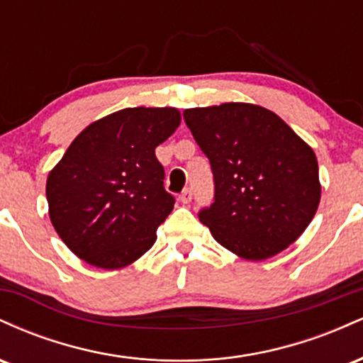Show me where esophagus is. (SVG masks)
Here are the masks:
<instances>
[{
	"instance_id": "34e87169",
	"label": "esophagus",
	"mask_w": 363,
	"mask_h": 363,
	"mask_svg": "<svg viewBox=\"0 0 363 363\" xmlns=\"http://www.w3.org/2000/svg\"><path fill=\"white\" fill-rule=\"evenodd\" d=\"M191 199H193V193H191V189H184L181 193V196H179V201H181L182 205H187Z\"/></svg>"
}]
</instances>
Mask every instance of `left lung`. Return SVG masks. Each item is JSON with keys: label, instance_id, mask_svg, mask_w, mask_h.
Returning <instances> with one entry per match:
<instances>
[{"label": "left lung", "instance_id": "left-lung-1", "mask_svg": "<svg viewBox=\"0 0 363 363\" xmlns=\"http://www.w3.org/2000/svg\"><path fill=\"white\" fill-rule=\"evenodd\" d=\"M184 121L215 177V201L199 211V222L242 259L285 251L318 211L314 150L280 116L256 104L194 107L184 111Z\"/></svg>", "mask_w": 363, "mask_h": 363}]
</instances>
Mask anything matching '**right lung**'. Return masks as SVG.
<instances>
[{"instance_id": "1", "label": "right lung", "mask_w": 363, "mask_h": 363, "mask_svg": "<svg viewBox=\"0 0 363 363\" xmlns=\"http://www.w3.org/2000/svg\"><path fill=\"white\" fill-rule=\"evenodd\" d=\"M181 124L176 107H128L72 141L45 182L49 218L74 256L119 269L155 244L174 208L155 148Z\"/></svg>"}]
</instances>
